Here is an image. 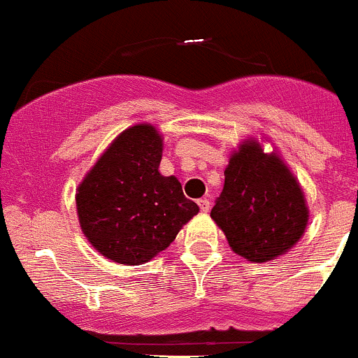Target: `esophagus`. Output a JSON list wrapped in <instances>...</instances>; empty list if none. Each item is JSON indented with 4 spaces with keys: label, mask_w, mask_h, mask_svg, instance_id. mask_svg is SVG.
<instances>
[{
    "label": "esophagus",
    "mask_w": 358,
    "mask_h": 358,
    "mask_svg": "<svg viewBox=\"0 0 358 358\" xmlns=\"http://www.w3.org/2000/svg\"><path fill=\"white\" fill-rule=\"evenodd\" d=\"M198 205H200L201 212L210 210V200H208V198H201V200H198Z\"/></svg>",
    "instance_id": "esophagus-1"
}]
</instances>
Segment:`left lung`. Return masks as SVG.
Wrapping results in <instances>:
<instances>
[{
  "mask_svg": "<svg viewBox=\"0 0 358 358\" xmlns=\"http://www.w3.org/2000/svg\"><path fill=\"white\" fill-rule=\"evenodd\" d=\"M235 254L250 263L284 256L303 238L310 219L304 191L277 151L247 137L231 153L224 187L210 210Z\"/></svg>",
  "mask_w": 358,
  "mask_h": 358,
  "instance_id": "1",
  "label": "left lung"
}]
</instances>
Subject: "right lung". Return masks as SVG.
Wrapping results in <instances>:
<instances>
[{
  "label": "right lung",
  "instance_id": "right-lung-1",
  "mask_svg": "<svg viewBox=\"0 0 358 358\" xmlns=\"http://www.w3.org/2000/svg\"><path fill=\"white\" fill-rule=\"evenodd\" d=\"M164 137L137 123L115 137L76 187L81 231L106 259L139 266L167 249L198 205L158 167Z\"/></svg>",
  "mask_w": 358,
  "mask_h": 358
}]
</instances>
